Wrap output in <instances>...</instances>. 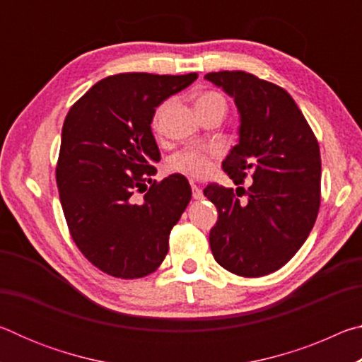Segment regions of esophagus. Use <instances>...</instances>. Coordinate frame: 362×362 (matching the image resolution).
<instances>
[{"label":"esophagus","instance_id":"esophagus-1","mask_svg":"<svg viewBox=\"0 0 362 362\" xmlns=\"http://www.w3.org/2000/svg\"><path fill=\"white\" fill-rule=\"evenodd\" d=\"M192 193H193V199H201L203 198V189L198 185H192Z\"/></svg>","mask_w":362,"mask_h":362}]
</instances>
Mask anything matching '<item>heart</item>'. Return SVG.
Listing matches in <instances>:
<instances>
[{"mask_svg":"<svg viewBox=\"0 0 362 362\" xmlns=\"http://www.w3.org/2000/svg\"><path fill=\"white\" fill-rule=\"evenodd\" d=\"M223 105L225 100L223 97L217 93H206L198 99L196 105ZM158 122V115L155 118V124ZM212 156L214 151H201V150H187L177 155L173 159V169L179 170L187 175L196 177V179H201V177H206L211 173L212 169Z\"/></svg>","mask_w":362,"mask_h":362,"instance_id":"1","label":"heart"}]
</instances>
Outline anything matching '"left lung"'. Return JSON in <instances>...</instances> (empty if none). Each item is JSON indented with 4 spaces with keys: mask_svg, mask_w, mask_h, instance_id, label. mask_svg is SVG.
<instances>
[{
    "mask_svg": "<svg viewBox=\"0 0 362 362\" xmlns=\"http://www.w3.org/2000/svg\"><path fill=\"white\" fill-rule=\"evenodd\" d=\"M240 113L238 145L222 166L241 183L252 175L247 201L216 183L204 196L218 220L209 235L220 267L246 278L284 267L308 238L321 203L320 145L292 97L246 71L207 73Z\"/></svg>",
    "mask_w": 362,
    "mask_h": 362,
    "instance_id": "8db88e82",
    "label": "left lung"
}]
</instances>
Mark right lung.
Listing matches in <instances>:
<instances>
[{
  "label": "right lung",
  "mask_w": 362,
  "mask_h": 362,
  "mask_svg": "<svg viewBox=\"0 0 362 362\" xmlns=\"http://www.w3.org/2000/svg\"><path fill=\"white\" fill-rule=\"evenodd\" d=\"M196 73H121L94 84L70 108L62 127L57 187L78 249L115 278H144L161 265L169 235L192 199L185 177L153 182L161 156L151 132L155 108L188 88Z\"/></svg>",
  "instance_id": "1"
}]
</instances>
